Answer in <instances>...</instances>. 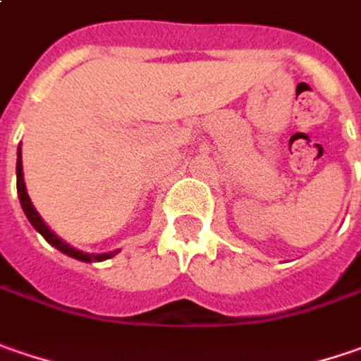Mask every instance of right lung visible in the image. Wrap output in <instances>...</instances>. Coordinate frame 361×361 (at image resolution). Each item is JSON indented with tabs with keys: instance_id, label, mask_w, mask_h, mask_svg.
<instances>
[{
	"instance_id": "add662e5",
	"label": "right lung",
	"mask_w": 361,
	"mask_h": 361,
	"mask_svg": "<svg viewBox=\"0 0 361 361\" xmlns=\"http://www.w3.org/2000/svg\"><path fill=\"white\" fill-rule=\"evenodd\" d=\"M16 176H18V196H20V204H22V210H24L25 218L30 220V224L38 230L39 234L48 240V243L52 244L54 248H58L60 252H64V255H68L72 259L76 260H82V262H101V260L111 259V257H115L117 252H102V255H88V252H82V250H76V248H72L71 244H66L62 238H58L54 232L50 230V228L46 226V222L42 220V216H39L36 208H34V204H32V200L27 196V192H25V183H24V169H22V147L18 149V164H16Z\"/></svg>"
}]
</instances>
